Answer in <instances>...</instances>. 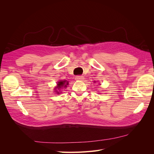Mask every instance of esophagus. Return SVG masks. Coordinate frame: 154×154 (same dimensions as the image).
<instances>
[{
	"label": "esophagus",
	"mask_w": 154,
	"mask_h": 154,
	"mask_svg": "<svg viewBox=\"0 0 154 154\" xmlns=\"http://www.w3.org/2000/svg\"><path fill=\"white\" fill-rule=\"evenodd\" d=\"M75 79L76 80H80V81H82L83 80V79H84V77H83V76H76Z\"/></svg>",
	"instance_id": "esophagus-1"
}]
</instances>
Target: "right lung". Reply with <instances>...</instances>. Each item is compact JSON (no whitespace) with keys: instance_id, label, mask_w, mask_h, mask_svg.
<instances>
[{"instance_id":"add662e5","label":"right lung","mask_w":154,"mask_h":154,"mask_svg":"<svg viewBox=\"0 0 154 154\" xmlns=\"http://www.w3.org/2000/svg\"><path fill=\"white\" fill-rule=\"evenodd\" d=\"M57 85H58V87H57L58 88H62L63 86L64 87H67L66 85H68V82H66V81H60V82H59L58 83ZM57 92H58V91H57ZM57 93H59V92H57Z\"/></svg>"}]
</instances>
